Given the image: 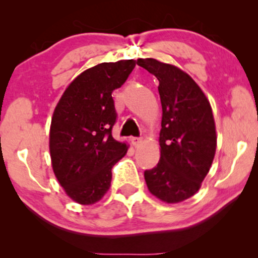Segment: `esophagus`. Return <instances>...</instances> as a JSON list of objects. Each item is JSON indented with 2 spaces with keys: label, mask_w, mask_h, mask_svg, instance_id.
<instances>
[{
  "label": "esophagus",
  "mask_w": 258,
  "mask_h": 258,
  "mask_svg": "<svg viewBox=\"0 0 258 258\" xmlns=\"http://www.w3.org/2000/svg\"><path fill=\"white\" fill-rule=\"evenodd\" d=\"M131 142H132L133 146L138 147V146H141L142 142H143V139H142V138H137V137H132V138H131Z\"/></svg>",
  "instance_id": "obj_1"
}]
</instances>
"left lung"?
Here are the masks:
<instances>
[{
    "mask_svg": "<svg viewBox=\"0 0 258 258\" xmlns=\"http://www.w3.org/2000/svg\"><path fill=\"white\" fill-rule=\"evenodd\" d=\"M159 80L162 106L160 160L144 172L149 191L167 204L198 193L214 161L217 135L211 104L199 85L178 67L153 58L137 59Z\"/></svg>",
    "mask_w": 258,
    "mask_h": 258,
    "instance_id": "obj_1",
    "label": "left lung"
}]
</instances>
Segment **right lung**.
<instances>
[{
  "instance_id": "obj_1",
  "label": "right lung",
  "mask_w": 258,
  "mask_h": 258,
  "mask_svg": "<svg viewBox=\"0 0 258 258\" xmlns=\"http://www.w3.org/2000/svg\"><path fill=\"white\" fill-rule=\"evenodd\" d=\"M136 60L100 63L85 70L61 94L51 121L53 172L65 194L80 205L99 201L110 188L111 168L128 144L111 136L116 121L111 93L125 84Z\"/></svg>"
}]
</instances>
